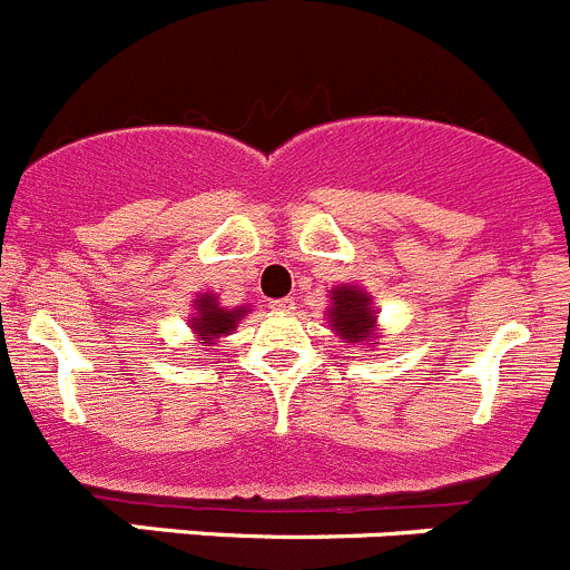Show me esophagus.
I'll list each match as a JSON object with an SVG mask.
<instances>
[{
  "label": "esophagus",
  "mask_w": 570,
  "mask_h": 570,
  "mask_svg": "<svg viewBox=\"0 0 570 570\" xmlns=\"http://www.w3.org/2000/svg\"><path fill=\"white\" fill-rule=\"evenodd\" d=\"M294 307H296L294 296H285V299L271 302V311H276V313H294Z\"/></svg>",
  "instance_id": "34e87169"
}]
</instances>
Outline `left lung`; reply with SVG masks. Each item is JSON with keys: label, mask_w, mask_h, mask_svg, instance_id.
Segmentation results:
<instances>
[{"label": "left lung", "mask_w": 570, "mask_h": 570, "mask_svg": "<svg viewBox=\"0 0 570 570\" xmlns=\"http://www.w3.org/2000/svg\"><path fill=\"white\" fill-rule=\"evenodd\" d=\"M327 318L330 330L346 341V344H363V341L375 338L377 313L372 307V296L357 285H338L330 291Z\"/></svg>", "instance_id": "8db88e82"}]
</instances>
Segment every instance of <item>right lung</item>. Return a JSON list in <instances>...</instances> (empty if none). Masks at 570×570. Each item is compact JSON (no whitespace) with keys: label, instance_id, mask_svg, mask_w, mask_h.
I'll return each mask as SVG.
<instances>
[{"label":"right lung","instance_id":"right-lung-1","mask_svg":"<svg viewBox=\"0 0 570 570\" xmlns=\"http://www.w3.org/2000/svg\"><path fill=\"white\" fill-rule=\"evenodd\" d=\"M193 330L195 335H198V341L204 346H213L215 341L224 338V335H229L232 330L237 327V322H240L243 316L248 313V307H235V311H229V307H220L218 296L215 294H200L198 299L193 302Z\"/></svg>","mask_w":570,"mask_h":570}]
</instances>
